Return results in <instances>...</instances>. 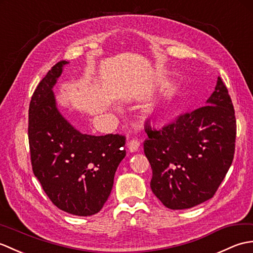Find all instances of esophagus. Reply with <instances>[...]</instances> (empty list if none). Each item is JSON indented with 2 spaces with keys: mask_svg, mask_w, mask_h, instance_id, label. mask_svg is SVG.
Returning a JSON list of instances; mask_svg holds the SVG:
<instances>
[{
  "mask_svg": "<svg viewBox=\"0 0 253 253\" xmlns=\"http://www.w3.org/2000/svg\"><path fill=\"white\" fill-rule=\"evenodd\" d=\"M139 145H141V144H139V142L137 141V139H131V141L126 144L128 150L132 151V153H133V151L138 150Z\"/></svg>",
  "mask_w": 253,
  "mask_h": 253,
  "instance_id": "1",
  "label": "esophagus"
}]
</instances>
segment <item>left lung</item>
<instances>
[{
	"instance_id": "obj_1",
	"label": "left lung",
	"mask_w": 253,
	"mask_h": 253,
	"mask_svg": "<svg viewBox=\"0 0 253 253\" xmlns=\"http://www.w3.org/2000/svg\"><path fill=\"white\" fill-rule=\"evenodd\" d=\"M145 132L150 187L162 204L183 210L213 197L233 162L236 138L232 99L220 77L204 107L161 128L146 123Z\"/></svg>"
}]
</instances>
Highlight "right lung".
<instances>
[{
  "label": "right lung",
  "instance_id": "add662e5",
  "mask_svg": "<svg viewBox=\"0 0 253 253\" xmlns=\"http://www.w3.org/2000/svg\"><path fill=\"white\" fill-rule=\"evenodd\" d=\"M69 64L60 60L39 83L29 106L32 170L50 201L67 213H97L111 193L114 177L126 157L119 134H83L60 114L53 87Z\"/></svg>",
  "mask_w": 253,
  "mask_h": 253
}]
</instances>
